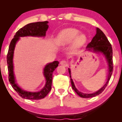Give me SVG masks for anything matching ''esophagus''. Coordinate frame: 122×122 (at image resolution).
I'll return each instance as SVG.
<instances>
[{
  "instance_id": "obj_1",
  "label": "esophagus",
  "mask_w": 122,
  "mask_h": 122,
  "mask_svg": "<svg viewBox=\"0 0 122 122\" xmlns=\"http://www.w3.org/2000/svg\"><path fill=\"white\" fill-rule=\"evenodd\" d=\"M60 64L61 65V66H68V62L64 60V61H61V62H60Z\"/></svg>"
}]
</instances>
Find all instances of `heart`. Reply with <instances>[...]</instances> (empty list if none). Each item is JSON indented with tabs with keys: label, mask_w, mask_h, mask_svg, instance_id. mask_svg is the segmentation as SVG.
Returning <instances> with one entry per match:
<instances>
[{
	"label": "heart",
	"mask_w": 122,
	"mask_h": 122,
	"mask_svg": "<svg viewBox=\"0 0 122 122\" xmlns=\"http://www.w3.org/2000/svg\"><path fill=\"white\" fill-rule=\"evenodd\" d=\"M80 31L75 28H68L63 30L58 35L56 41L58 44L66 46L74 41V46L76 47L81 46L86 41V35L79 34Z\"/></svg>",
	"instance_id": "heart-1"
}]
</instances>
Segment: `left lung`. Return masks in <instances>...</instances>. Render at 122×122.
<instances>
[{"label":"left lung","instance_id":"left-lung-1","mask_svg":"<svg viewBox=\"0 0 122 122\" xmlns=\"http://www.w3.org/2000/svg\"><path fill=\"white\" fill-rule=\"evenodd\" d=\"M86 49H87V51H93L94 52L102 53L103 54H104V56H106L107 61L108 68H109V74H108V79L107 82L106 83V84L99 91H98L97 92H96L94 93H92V94L83 93L81 92H79L76 89V86H75L74 82H73V80L71 78V69L69 68L68 69L70 75V78H71V82L73 89L81 97L88 98L98 96V95H99L102 93V92L105 89V88H106L107 86L108 83H109L111 76L112 74L113 71V50L111 43L108 41L107 38L106 37V35L104 34V33L98 28H97V33L96 36L93 38L92 41L88 44V46H86Z\"/></svg>","mask_w":122,"mask_h":122}]
</instances>
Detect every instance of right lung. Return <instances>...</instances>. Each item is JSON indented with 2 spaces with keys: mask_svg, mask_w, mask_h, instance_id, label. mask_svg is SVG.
Instances as JSON below:
<instances>
[{
  "mask_svg": "<svg viewBox=\"0 0 122 122\" xmlns=\"http://www.w3.org/2000/svg\"><path fill=\"white\" fill-rule=\"evenodd\" d=\"M48 21H39V22L31 23L26 24L16 31L14 38L11 40L9 50L7 54V61L8 74H9V81L15 91L21 98L26 99L38 100L44 98L47 95L51 88L52 84L53 72L58 66L59 61H54L46 65L44 68L43 74L46 78V83L44 87L41 91L37 92H30L23 91L16 83L15 76L13 71V54L15 44L19 41L20 37L26 36H45L46 31L48 28Z\"/></svg>",
  "mask_w": 122,
  "mask_h": 122,
  "instance_id": "obj_1",
  "label": "right lung"
}]
</instances>
